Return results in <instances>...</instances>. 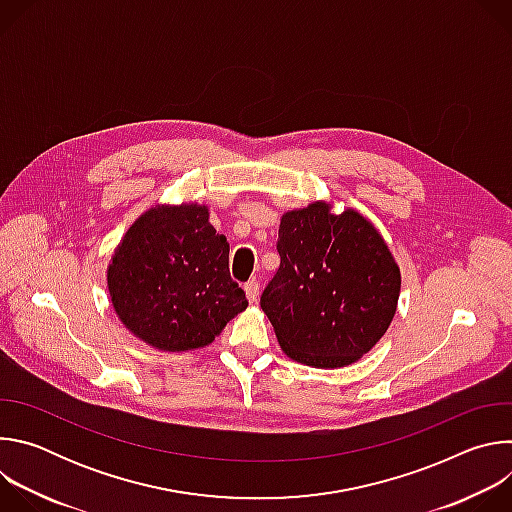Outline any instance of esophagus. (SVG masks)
Instances as JSON below:
<instances>
[{
    "label": "esophagus",
    "instance_id": "34e87169",
    "mask_svg": "<svg viewBox=\"0 0 512 512\" xmlns=\"http://www.w3.org/2000/svg\"><path fill=\"white\" fill-rule=\"evenodd\" d=\"M245 294H247L249 304H257V300H259V283H257V279H251V281L245 283Z\"/></svg>",
    "mask_w": 512,
    "mask_h": 512
}]
</instances>
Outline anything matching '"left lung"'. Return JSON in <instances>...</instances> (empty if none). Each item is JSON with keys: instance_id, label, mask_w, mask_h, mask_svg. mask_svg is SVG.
Returning a JSON list of instances; mask_svg holds the SVG:
<instances>
[{"instance_id": "obj_1", "label": "left lung", "mask_w": 512, "mask_h": 512, "mask_svg": "<svg viewBox=\"0 0 512 512\" xmlns=\"http://www.w3.org/2000/svg\"><path fill=\"white\" fill-rule=\"evenodd\" d=\"M279 269L261 308L281 350L314 369H338L367 354L397 312L401 271L385 239L354 208L324 200L281 216Z\"/></svg>"}]
</instances>
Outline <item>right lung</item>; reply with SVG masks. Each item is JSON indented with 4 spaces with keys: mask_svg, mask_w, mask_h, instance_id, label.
I'll use <instances>...</instances> for the list:
<instances>
[{
    "mask_svg": "<svg viewBox=\"0 0 512 512\" xmlns=\"http://www.w3.org/2000/svg\"><path fill=\"white\" fill-rule=\"evenodd\" d=\"M198 202L156 204L135 218L107 267L111 306L139 340L164 352L208 346L247 308L229 273V243Z\"/></svg>",
    "mask_w": 512,
    "mask_h": 512,
    "instance_id": "1",
    "label": "right lung"
}]
</instances>
